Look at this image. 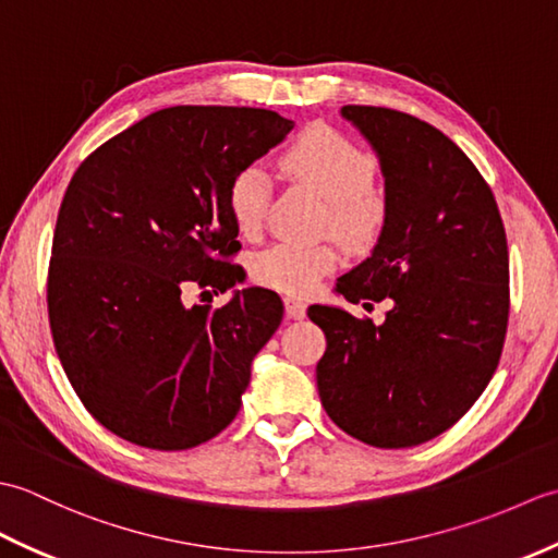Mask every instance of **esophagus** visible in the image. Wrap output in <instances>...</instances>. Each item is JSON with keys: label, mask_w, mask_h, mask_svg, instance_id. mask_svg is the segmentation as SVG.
Instances as JSON below:
<instances>
[{"label": "esophagus", "mask_w": 558, "mask_h": 558, "mask_svg": "<svg viewBox=\"0 0 558 558\" xmlns=\"http://www.w3.org/2000/svg\"><path fill=\"white\" fill-rule=\"evenodd\" d=\"M286 312L290 318H304L306 316V304L298 298H286Z\"/></svg>", "instance_id": "34e87169"}]
</instances>
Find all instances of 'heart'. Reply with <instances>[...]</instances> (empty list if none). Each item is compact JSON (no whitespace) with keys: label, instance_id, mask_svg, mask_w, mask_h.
Instances as JSON below:
<instances>
[{"label":"heart","instance_id":"heart-1","mask_svg":"<svg viewBox=\"0 0 558 558\" xmlns=\"http://www.w3.org/2000/svg\"><path fill=\"white\" fill-rule=\"evenodd\" d=\"M280 168L310 184L328 206L324 232L350 248H369L386 225V201L376 192V158L336 129L310 126L292 141ZM270 182L260 168H244L228 189V210L234 228L252 236L266 218ZM338 268V254L328 244L278 242L254 256L252 276L258 286L302 298L318 280Z\"/></svg>","mask_w":558,"mask_h":558}]
</instances>
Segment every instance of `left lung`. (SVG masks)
Here are the masks:
<instances>
[{
	"mask_svg": "<svg viewBox=\"0 0 558 558\" xmlns=\"http://www.w3.org/2000/svg\"><path fill=\"white\" fill-rule=\"evenodd\" d=\"M342 117L381 160L386 225L336 292L352 304L388 300L390 310L374 326L310 306L326 336L316 386L345 434L410 448L450 429L499 366L511 310L506 230L489 184L438 129L369 105H345Z\"/></svg>",
	"mask_w": 558,
	"mask_h": 558,
	"instance_id": "obj_1",
	"label": "left lung"
}]
</instances>
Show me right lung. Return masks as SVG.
<instances>
[{
  "label": "right lung",
  "instance_id": "right-lung-1",
  "mask_svg": "<svg viewBox=\"0 0 558 558\" xmlns=\"http://www.w3.org/2000/svg\"><path fill=\"white\" fill-rule=\"evenodd\" d=\"M292 126L270 110L177 105L105 141L71 177L47 314L69 384L105 429L184 450L236 417L282 302L248 288L220 310H186L182 292L240 280L230 182Z\"/></svg>",
  "mask_w": 558,
  "mask_h": 558
}]
</instances>
